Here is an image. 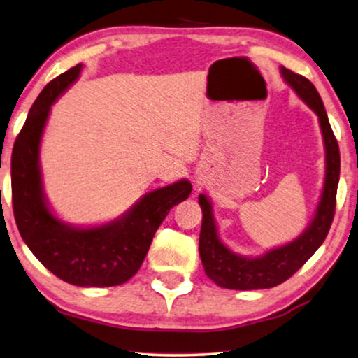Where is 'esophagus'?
<instances>
[{
  "label": "esophagus",
  "instance_id": "1",
  "mask_svg": "<svg viewBox=\"0 0 358 358\" xmlns=\"http://www.w3.org/2000/svg\"><path fill=\"white\" fill-rule=\"evenodd\" d=\"M199 185H201V178H197L196 180V186H199Z\"/></svg>",
  "mask_w": 358,
  "mask_h": 358
}]
</instances>
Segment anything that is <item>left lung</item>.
Returning a JSON list of instances; mask_svg holds the SVG:
<instances>
[{"instance_id": "1", "label": "left lung", "mask_w": 358, "mask_h": 358, "mask_svg": "<svg viewBox=\"0 0 358 358\" xmlns=\"http://www.w3.org/2000/svg\"><path fill=\"white\" fill-rule=\"evenodd\" d=\"M281 76L286 83H289L294 92L310 106L318 115L322 127L324 149H327V177L324 188L320 199L318 209L310 227L294 241L286 246L273 250L255 259L241 257L231 252L220 241L217 234L215 222L212 217V207L204 194L199 196L202 209V227L199 234V254L204 271L217 286L227 289L250 291L266 289L281 285L282 281L291 278L308 259L322 246L327 234L331 228L336 210V193H338L341 157L339 146L334 133L329 125L323 101L320 98L317 88L310 80L294 73L289 69L281 67Z\"/></svg>"}]
</instances>
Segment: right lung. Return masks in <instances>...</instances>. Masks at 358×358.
Returning <instances> with one entry per match:
<instances>
[{
  "instance_id": "1",
  "label": "right lung",
  "mask_w": 358,
  "mask_h": 358,
  "mask_svg": "<svg viewBox=\"0 0 358 358\" xmlns=\"http://www.w3.org/2000/svg\"><path fill=\"white\" fill-rule=\"evenodd\" d=\"M82 64L43 88L15 138L10 159L13 209L19 233L51 273L76 286H117L140 270L157 228L193 186L180 180L151 191L117 220L94 228H73L52 215L45 202L40 172V141L51 104L76 82Z\"/></svg>"
}]
</instances>
